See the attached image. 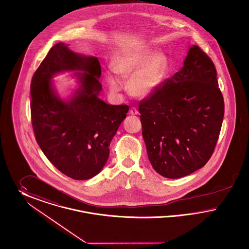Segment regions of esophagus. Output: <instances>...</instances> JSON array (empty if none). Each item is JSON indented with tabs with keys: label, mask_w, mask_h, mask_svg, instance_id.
Instances as JSON below:
<instances>
[{
	"label": "esophagus",
	"mask_w": 249,
	"mask_h": 249,
	"mask_svg": "<svg viewBox=\"0 0 249 249\" xmlns=\"http://www.w3.org/2000/svg\"><path fill=\"white\" fill-rule=\"evenodd\" d=\"M139 113V110L136 107H132L130 109L131 115H137Z\"/></svg>",
	"instance_id": "obj_1"
}]
</instances>
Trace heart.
<instances>
[{
	"label": "heart",
	"instance_id": "heart-1",
	"mask_svg": "<svg viewBox=\"0 0 249 249\" xmlns=\"http://www.w3.org/2000/svg\"><path fill=\"white\" fill-rule=\"evenodd\" d=\"M113 70L124 79L129 78L128 90L138 97H149L157 92L168 71V58L151 49L119 53L113 60ZM107 81L112 92L122 89V82L111 74Z\"/></svg>",
	"mask_w": 249,
	"mask_h": 249
}]
</instances>
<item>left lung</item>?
I'll return each mask as SVG.
<instances>
[{
	"instance_id": "8db88e82",
	"label": "left lung",
	"mask_w": 249,
	"mask_h": 249,
	"mask_svg": "<svg viewBox=\"0 0 249 249\" xmlns=\"http://www.w3.org/2000/svg\"><path fill=\"white\" fill-rule=\"evenodd\" d=\"M148 158L160 175L178 179L202 168L217 142L224 99L209 56L193 45L180 71L140 102Z\"/></svg>"
}]
</instances>
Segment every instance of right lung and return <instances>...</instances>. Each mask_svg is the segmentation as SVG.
I'll use <instances>...</instances> for the list:
<instances>
[{
	"label": "right lung",
	"mask_w": 249,
	"mask_h": 249,
	"mask_svg": "<svg viewBox=\"0 0 249 249\" xmlns=\"http://www.w3.org/2000/svg\"><path fill=\"white\" fill-rule=\"evenodd\" d=\"M75 73L79 89L67 101L54 92L58 72ZM101 66L96 57L73 53L65 43L50 50L31 82V116L36 140L53 166L75 180H88L104 168L109 144L129 110L98 98Z\"/></svg>",
	"instance_id": "1"
}]
</instances>
